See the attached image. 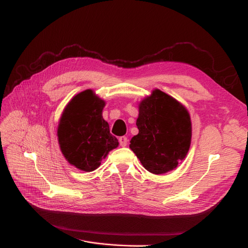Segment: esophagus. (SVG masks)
<instances>
[{
  "mask_svg": "<svg viewBox=\"0 0 248 248\" xmlns=\"http://www.w3.org/2000/svg\"><path fill=\"white\" fill-rule=\"evenodd\" d=\"M118 141H119L120 146H126V144H128V138H126L125 136L119 137V138H118Z\"/></svg>",
  "mask_w": 248,
  "mask_h": 248,
  "instance_id": "1",
  "label": "esophagus"
}]
</instances>
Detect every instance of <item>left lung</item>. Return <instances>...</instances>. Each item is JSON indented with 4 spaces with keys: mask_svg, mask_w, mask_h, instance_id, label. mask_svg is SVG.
I'll use <instances>...</instances> for the list:
<instances>
[{
    "mask_svg": "<svg viewBox=\"0 0 248 248\" xmlns=\"http://www.w3.org/2000/svg\"><path fill=\"white\" fill-rule=\"evenodd\" d=\"M139 133L130 148L141 164L154 174L165 173L186 157L191 143L188 111L161 90L155 89L139 105Z\"/></svg>",
    "mask_w": 248,
    "mask_h": 248,
    "instance_id": "left-lung-1",
    "label": "left lung"
}]
</instances>
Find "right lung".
<instances>
[{
  "label": "right lung",
  "instance_id": "right-lung-1",
  "mask_svg": "<svg viewBox=\"0 0 248 248\" xmlns=\"http://www.w3.org/2000/svg\"><path fill=\"white\" fill-rule=\"evenodd\" d=\"M105 102L85 90L68 103L58 126L62 154L70 164L83 171H93L108 153L118 146L102 116Z\"/></svg>",
  "mask_w": 248,
  "mask_h": 248
}]
</instances>
